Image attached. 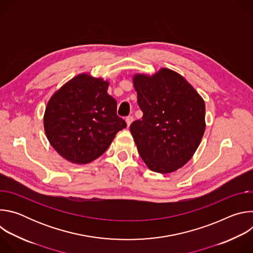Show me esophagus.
<instances>
[{"label": "esophagus", "instance_id": "34e87169", "mask_svg": "<svg viewBox=\"0 0 253 253\" xmlns=\"http://www.w3.org/2000/svg\"><path fill=\"white\" fill-rule=\"evenodd\" d=\"M133 120H134L133 116H128V117L126 118V123H127V126H128V127L131 125V123L133 122Z\"/></svg>", "mask_w": 253, "mask_h": 253}]
</instances>
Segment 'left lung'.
Here are the masks:
<instances>
[{
    "instance_id": "8db88e82",
    "label": "left lung",
    "mask_w": 253,
    "mask_h": 253,
    "mask_svg": "<svg viewBox=\"0 0 253 253\" xmlns=\"http://www.w3.org/2000/svg\"><path fill=\"white\" fill-rule=\"evenodd\" d=\"M143 112L130 131L147 167L167 174L183 167L203 137L205 103L193 86L177 72L161 68L152 75L132 78Z\"/></svg>"
}]
</instances>
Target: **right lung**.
Segmentation results:
<instances>
[{"instance_id":"obj_1","label":"right lung","mask_w":253,"mask_h":253,"mask_svg":"<svg viewBox=\"0 0 253 253\" xmlns=\"http://www.w3.org/2000/svg\"><path fill=\"white\" fill-rule=\"evenodd\" d=\"M109 81L81 73L58 89L47 103L44 129L51 146L67 161L88 164L126 128L117 102L107 93Z\"/></svg>"}]
</instances>
